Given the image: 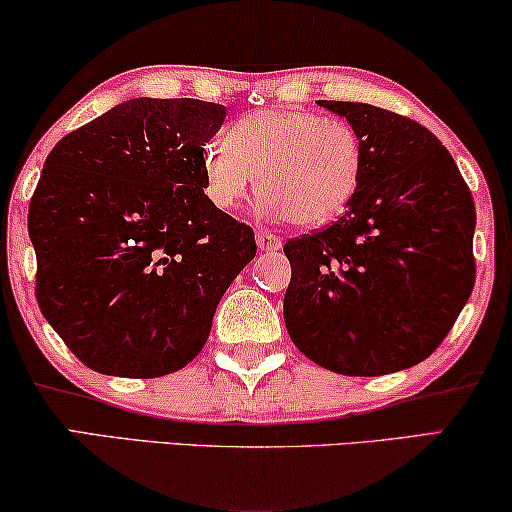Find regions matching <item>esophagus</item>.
<instances>
[{"label": "esophagus", "instance_id": "34e87169", "mask_svg": "<svg viewBox=\"0 0 512 512\" xmlns=\"http://www.w3.org/2000/svg\"><path fill=\"white\" fill-rule=\"evenodd\" d=\"M256 242H258V249H261V251H279V249H282V240H279L277 235L268 233V230H258Z\"/></svg>", "mask_w": 512, "mask_h": 512}]
</instances>
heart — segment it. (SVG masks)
<instances>
[{
	"label": "heart",
	"mask_w": 512,
	"mask_h": 512,
	"mask_svg": "<svg viewBox=\"0 0 512 512\" xmlns=\"http://www.w3.org/2000/svg\"><path fill=\"white\" fill-rule=\"evenodd\" d=\"M202 188L221 212L240 207L256 184L265 214L314 228L338 219L363 172L359 132L310 109H258L202 151Z\"/></svg>",
	"instance_id": "obj_1"
}]
</instances>
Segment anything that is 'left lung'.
I'll list each match as a JSON object with an SVG mask.
<instances>
[{"label":"left lung","instance_id":"1","mask_svg":"<svg viewBox=\"0 0 512 512\" xmlns=\"http://www.w3.org/2000/svg\"><path fill=\"white\" fill-rule=\"evenodd\" d=\"M363 144L359 188L345 214L284 254V321L321 368L375 377L429 359L475 284V205L443 142L396 111L319 100Z\"/></svg>","mask_w":512,"mask_h":512}]
</instances>
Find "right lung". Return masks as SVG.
<instances>
[{"mask_svg":"<svg viewBox=\"0 0 512 512\" xmlns=\"http://www.w3.org/2000/svg\"><path fill=\"white\" fill-rule=\"evenodd\" d=\"M214 102L118 104L48 153L27 212L39 310L83 366L177 373L205 347L216 305L256 256L254 230L207 200Z\"/></svg>","mask_w":512,"mask_h":512,"instance_id":"obj_1","label":"right lung"}]
</instances>
